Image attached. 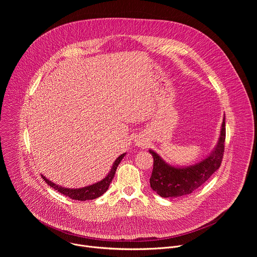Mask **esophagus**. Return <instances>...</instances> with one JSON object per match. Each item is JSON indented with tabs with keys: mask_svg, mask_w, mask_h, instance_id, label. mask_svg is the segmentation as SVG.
<instances>
[{
	"mask_svg": "<svg viewBox=\"0 0 257 257\" xmlns=\"http://www.w3.org/2000/svg\"><path fill=\"white\" fill-rule=\"evenodd\" d=\"M137 145H138V146H141V148H143V146H145V144H144L142 141H139V142H137Z\"/></svg>",
	"mask_w": 257,
	"mask_h": 257,
	"instance_id": "esophagus-1",
	"label": "esophagus"
}]
</instances>
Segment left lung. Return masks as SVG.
Segmentation results:
<instances>
[{"mask_svg":"<svg viewBox=\"0 0 257 257\" xmlns=\"http://www.w3.org/2000/svg\"><path fill=\"white\" fill-rule=\"evenodd\" d=\"M225 125L224 117L215 148L208 157L192 166L183 168L171 166L150 150L154 158V169L150 179L152 189L160 196L168 198L187 195L199 188L222 164L226 139Z\"/></svg>","mask_w":257,"mask_h":257,"instance_id":"8db88e82","label":"left lung"}]
</instances>
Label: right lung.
<instances>
[{"instance_id":"add662e5","label":"right lung","mask_w":257,"mask_h":257,"mask_svg":"<svg viewBox=\"0 0 257 257\" xmlns=\"http://www.w3.org/2000/svg\"><path fill=\"white\" fill-rule=\"evenodd\" d=\"M125 154H122L119 158H117V160L115 161L111 171L108 172V174L100 181L94 183L92 185L86 186V187H82V188H66V187H62L60 185L55 184L52 181H50L49 179H47L44 175H42L43 179L48 183V185H50L52 188L56 189L58 192H60L61 194L66 195L67 197H70L71 199L74 200H80V201H85V200H91V199H95L99 196H101L108 188L109 184L116 174V170L119 166V164L121 163V161L123 160V158L125 157Z\"/></svg>"}]
</instances>
